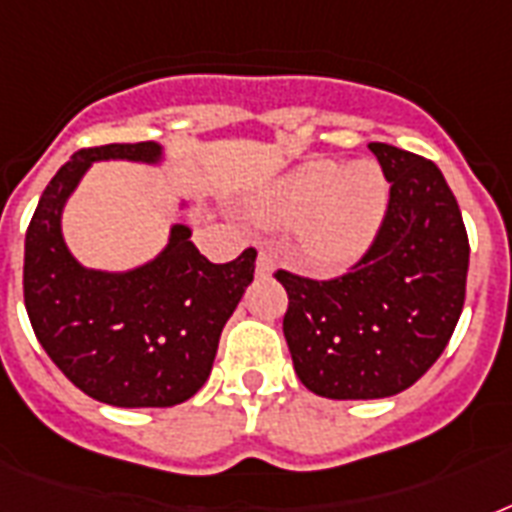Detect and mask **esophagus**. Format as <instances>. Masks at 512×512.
Masks as SVG:
<instances>
[{
    "instance_id": "34e87169",
    "label": "esophagus",
    "mask_w": 512,
    "mask_h": 512,
    "mask_svg": "<svg viewBox=\"0 0 512 512\" xmlns=\"http://www.w3.org/2000/svg\"><path fill=\"white\" fill-rule=\"evenodd\" d=\"M273 255L268 247H257V276H271Z\"/></svg>"
}]
</instances>
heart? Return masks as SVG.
Masks as SVG:
<instances>
[{
	"label": "heart",
	"mask_w": 512,
	"mask_h": 512,
	"mask_svg": "<svg viewBox=\"0 0 512 512\" xmlns=\"http://www.w3.org/2000/svg\"><path fill=\"white\" fill-rule=\"evenodd\" d=\"M276 223L303 220L305 252L319 265H348L372 247L388 212V180L374 162L300 164L260 196Z\"/></svg>",
	"instance_id": "obj_1"
}]
</instances>
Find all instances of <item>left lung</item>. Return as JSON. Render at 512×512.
<instances>
[{
  "instance_id": "8db88e82",
  "label": "left lung",
  "mask_w": 512,
  "mask_h": 512,
  "mask_svg": "<svg viewBox=\"0 0 512 512\" xmlns=\"http://www.w3.org/2000/svg\"><path fill=\"white\" fill-rule=\"evenodd\" d=\"M369 151L390 183L369 252L329 281L276 271L297 377L337 401L396 396L420 380L460 321L468 281V231L441 170L388 143Z\"/></svg>"
}]
</instances>
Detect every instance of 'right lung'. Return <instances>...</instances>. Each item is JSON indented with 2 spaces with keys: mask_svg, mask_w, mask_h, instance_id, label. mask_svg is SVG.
<instances>
[{
  "mask_svg": "<svg viewBox=\"0 0 512 512\" xmlns=\"http://www.w3.org/2000/svg\"><path fill=\"white\" fill-rule=\"evenodd\" d=\"M92 162L162 164L164 148L111 143L76 151L44 188L26 231L23 297L36 340L95 401L124 409L183 404L207 382L225 321L255 279V249L209 263L191 228L130 271L84 268L63 239V207Z\"/></svg>",
  "mask_w": 512,
  "mask_h": 512,
  "instance_id": "1",
  "label": "right lung"
}]
</instances>
